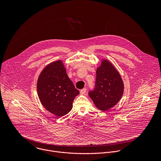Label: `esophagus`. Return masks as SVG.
<instances>
[{
  "mask_svg": "<svg viewBox=\"0 0 161 161\" xmlns=\"http://www.w3.org/2000/svg\"><path fill=\"white\" fill-rule=\"evenodd\" d=\"M86 88H84V89H81L80 90V93L81 94V95H84V94H85L86 93Z\"/></svg>",
  "mask_w": 161,
  "mask_h": 161,
  "instance_id": "1",
  "label": "esophagus"
}]
</instances>
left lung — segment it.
<instances>
[{
    "label": "left lung",
    "instance_id": "8db88e82",
    "mask_svg": "<svg viewBox=\"0 0 161 161\" xmlns=\"http://www.w3.org/2000/svg\"><path fill=\"white\" fill-rule=\"evenodd\" d=\"M124 84L115 66L107 59H102L96 70L95 87L89 95L99 110L105 112L116 105L121 98Z\"/></svg>",
    "mask_w": 161,
    "mask_h": 161
}]
</instances>
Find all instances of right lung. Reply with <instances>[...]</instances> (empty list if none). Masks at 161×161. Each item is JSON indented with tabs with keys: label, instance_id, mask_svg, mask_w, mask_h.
I'll list each match as a JSON object with an SVG mask.
<instances>
[{
	"label": "right lung",
	"instance_id": "add662e5",
	"mask_svg": "<svg viewBox=\"0 0 161 161\" xmlns=\"http://www.w3.org/2000/svg\"><path fill=\"white\" fill-rule=\"evenodd\" d=\"M37 92L45 108L59 117L69 113L75 97L79 94L61 60L52 62L42 71L37 82Z\"/></svg>",
	"mask_w": 161,
	"mask_h": 161
}]
</instances>
